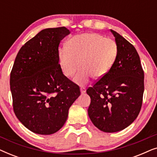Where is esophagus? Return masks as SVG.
Listing matches in <instances>:
<instances>
[{"label": "esophagus", "mask_w": 157, "mask_h": 157, "mask_svg": "<svg viewBox=\"0 0 157 157\" xmlns=\"http://www.w3.org/2000/svg\"><path fill=\"white\" fill-rule=\"evenodd\" d=\"M81 94H85V92H86V89L85 88H81Z\"/></svg>", "instance_id": "34e87169"}]
</instances>
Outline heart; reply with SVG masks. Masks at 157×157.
<instances>
[{"mask_svg":"<svg viewBox=\"0 0 157 157\" xmlns=\"http://www.w3.org/2000/svg\"><path fill=\"white\" fill-rule=\"evenodd\" d=\"M118 55L117 44L96 33H85L72 37L66 48L59 52L60 68L66 77H71L79 66L74 81L80 86L89 83L91 76L100 79L110 71Z\"/></svg>","mask_w":157,"mask_h":157,"instance_id":"b5f03b06","label":"heart"}]
</instances>
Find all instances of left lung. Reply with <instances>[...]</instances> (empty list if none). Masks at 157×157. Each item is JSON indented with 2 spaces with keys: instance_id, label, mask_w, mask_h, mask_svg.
<instances>
[{
  "instance_id": "left-lung-1",
  "label": "left lung",
  "mask_w": 157,
  "mask_h": 157,
  "mask_svg": "<svg viewBox=\"0 0 157 157\" xmlns=\"http://www.w3.org/2000/svg\"><path fill=\"white\" fill-rule=\"evenodd\" d=\"M118 47L116 61L108 74L86 90L91 98L88 114L104 132L124 129L138 117L144 91V74L136 48L111 30Z\"/></svg>"
}]
</instances>
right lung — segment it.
<instances>
[{"instance_id": "1", "label": "right lung", "mask_w": 157, "mask_h": 157, "mask_svg": "<svg viewBox=\"0 0 157 157\" xmlns=\"http://www.w3.org/2000/svg\"><path fill=\"white\" fill-rule=\"evenodd\" d=\"M65 27L46 29L19 50L10 73V86L16 117L28 129L49 135L58 132L81 92L62 73L59 63Z\"/></svg>"}]
</instances>
